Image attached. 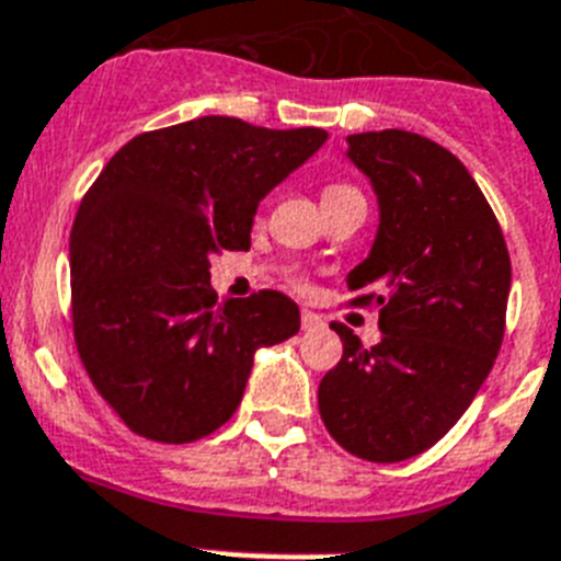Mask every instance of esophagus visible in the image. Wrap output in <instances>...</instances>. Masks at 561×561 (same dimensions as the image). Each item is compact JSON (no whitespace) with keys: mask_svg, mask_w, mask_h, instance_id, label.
Listing matches in <instances>:
<instances>
[{"mask_svg":"<svg viewBox=\"0 0 561 561\" xmlns=\"http://www.w3.org/2000/svg\"><path fill=\"white\" fill-rule=\"evenodd\" d=\"M300 327H304V332H312V329L323 327V320L314 312H309V309H304V312H300Z\"/></svg>","mask_w":561,"mask_h":561,"instance_id":"obj_1","label":"esophagus"}]
</instances>
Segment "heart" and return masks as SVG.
<instances>
[{
	"label": "heart",
	"instance_id": "b5f03b06",
	"mask_svg": "<svg viewBox=\"0 0 561 561\" xmlns=\"http://www.w3.org/2000/svg\"><path fill=\"white\" fill-rule=\"evenodd\" d=\"M343 195H357V190L348 184H329L323 190V201H332V198H343Z\"/></svg>",
	"mask_w": 561,
	"mask_h": 561
}]
</instances>
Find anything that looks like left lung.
<instances>
[{
    "label": "left lung",
    "instance_id": "left-lung-1",
    "mask_svg": "<svg viewBox=\"0 0 561 561\" xmlns=\"http://www.w3.org/2000/svg\"><path fill=\"white\" fill-rule=\"evenodd\" d=\"M348 158L380 201L371 255L352 270L348 306H375L382 340L363 348L332 323L343 357L320 380V420L354 457L403 462L457 423L505 334L511 257L471 172L409 130L348 136Z\"/></svg>",
    "mask_w": 561,
    "mask_h": 561
}]
</instances>
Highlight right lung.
<instances>
[{
  "label": "right lung",
  "mask_w": 561,
  "mask_h": 561,
  "mask_svg": "<svg viewBox=\"0 0 561 561\" xmlns=\"http://www.w3.org/2000/svg\"><path fill=\"white\" fill-rule=\"evenodd\" d=\"M327 141L201 116L127 141L70 232V314L95 391L138 437L195 443L241 403L252 357L300 329L275 289L218 304L209 261L249 249L257 201Z\"/></svg>",
  "instance_id": "add662e5"
}]
</instances>
